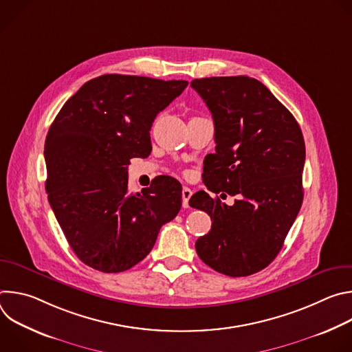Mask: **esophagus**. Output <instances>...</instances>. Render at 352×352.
Returning a JSON list of instances; mask_svg holds the SVG:
<instances>
[{
  "mask_svg": "<svg viewBox=\"0 0 352 352\" xmlns=\"http://www.w3.org/2000/svg\"><path fill=\"white\" fill-rule=\"evenodd\" d=\"M192 190L188 188V186H184L182 188V206L186 209L189 206V199L192 196Z\"/></svg>",
  "mask_w": 352,
  "mask_h": 352,
  "instance_id": "1",
  "label": "esophagus"
}]
</instances>
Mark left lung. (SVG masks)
<instances>
[{
  "mask_svg": "<svg viewBox=\"0 0 352 352\" xmlns=\"http://www.w3.org/2000/svg\"><path fill=\"white\" fill-rule=\"evenodd\" d=\"M190 86L214 121L216 153L205 159L204 182L213 193L238 196L232 206L205 190L189 199L213 221L197 238L196 252L219 273L250 276L278 255L302 205L304 136L258 79L213 76L193 79Z\"/></svg>",
  "mask_w": 352,
  "mask_h": 352,
  "instance_id": "left-lung-1",
  "label": "left lung"
}]
</instances>
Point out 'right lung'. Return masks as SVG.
Segmentation results:
<instances>
[{"label": "right lung", "instance_id": "add662e5", "mask_svg": "<svg viewBox=\"0 0 352 352\" xmlns=\"http://www.w3.org/2000/svg\"><path fill=\"white\" fill-rule=\"evenodd\" d=\"M188 86L132 75L86 82L48 129L44 159L48 202L75 255L103 273L144 259L163 224L179 212V182L162 175L131 193L128 164L152 152L150 128Z\"/></svg>", "mask_w": 352, "mask_h": 352}]
</instances>
